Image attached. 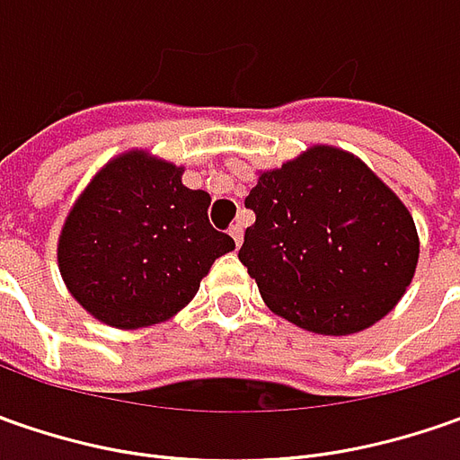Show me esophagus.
<instances>
[{
	"label": "esophagus",
	"instance_id": "34e87169",
	"mask_svg": "<svg viewBox=\"0 0 460 460\" xmlns=\"http://www.w3.org/2000/svg\"><path fill=\"white\" fill-rule=\"evenodd\" d=\"M230 238L235 240V245L240 248V243H243V227H240V225H233V227H230Z\"/></svg>",
	"mask_w": 460,
	"mask_h": 460
}]
</instances>
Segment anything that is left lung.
Returning a JSON list of instances; mask_svg holds the SVG:
<instances>
[{
    "instance_id": "8db88e82",
    "label": "left lung",
    "mask_w": 460,
    "mask_h": 460,
    "mask_svg": "<svg viewBox=\"0 0 460 460\" xmlns=\"http://www.w3.org/2000/svg\"><path fill=\"white\" fill-rule=\"evenodd\" d=\"M256 222L240 263L271 312L317 335L379 323L404 296L420 258L410 209L358 155L312 146L258 171L245 197Z\"/></svg>"
}]
</instances>
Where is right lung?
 <instances>
[{
	"instance_id": "right-lung-1",
	"label": "right lung",
	"mask_w": 460,
	"mask_h": 460,
	"mask_svg": "<svg viewBox=\"0 0 460 460\" xmlns=\"http://www.w3.org/2000/svg\"><path fill=\"white\" fill-rule=\"evenodd\" d=\"M181 176L184 166L133 148L99 168L68 209L58 271L99 323L117 330L166 323L235 248L207 220L209 194Z\"/></svg>"
}]
</instances>
